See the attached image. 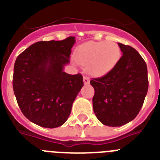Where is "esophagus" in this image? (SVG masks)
I'll list each match as a JSON object with an SVG mask.
<instances>
[{"instance_id": "esophagus-1", "label": "esophagus", "mask_w": 160, "mask_h": 160, "mask_svg": "<svg viewBox=\"0 0 160 160\" xmlns=\"http://www.w3.org/2000/svg\"><path fill=\"white\" fill-rule=\"evenodd\" d=\"M83 82H84L85 85L89 84V83H90V78L87 77H84L83 78Z\"/></svg>"}]
</instances>
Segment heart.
Segmentation results:
<instances>
[{
  "label": "heart",
  "mask_w": 160,
  "mask_h": 160,
  "mask_svg": "<svg viewBox=\"0 0 160 160\" xmlns=\"http://www.w3.org/2000/svg\"><path fill=\"white\" fill-rule=\"evenodd\" d=\"M121 50L118 44L113 42L86 43L78 49L77 62L86 67V71L94 76L107 74L118 64Z\"/></svg>",
  "instance_id": "obj_1"
}]
</instances>
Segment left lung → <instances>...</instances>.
<instances>
[{
    "label": "left lung",
    "mask_w": 160,
    "mask_h": 160,
    "mask_svg": "<svg viewBox=\"0 0 160 160\" xmlns=\"http://www.w3.org/2000/svg\"><path fill=\"white\" fill-rule=\"evenodd\" d=\"M122 56L106 75L92 78L93 109L100 122L121 127L138 114L148 90V68L136 49L118 43Z\"/></svg>",
    "instance_id": "obj_1"
}]
</instances>
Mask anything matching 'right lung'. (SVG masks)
Wrapping results in <instances>:
<instances>
[{"instance_id":"add662e5","label":"right lung","mask_w":160,"mask_h":160,"mask_svg":"<svg viewBox=\"0 0 160 160\" xmlns=\"http://www.w3.org/2000/svg\"><path fill=\"white\" fill-rule=\"evenodd\" d=\"M74 43V37L38 42L16 59L12 88L17 102L24 115L42 128L64 124L83 87L80 73L71 75L64 72Z\"/></svg>"}]
</instances>
